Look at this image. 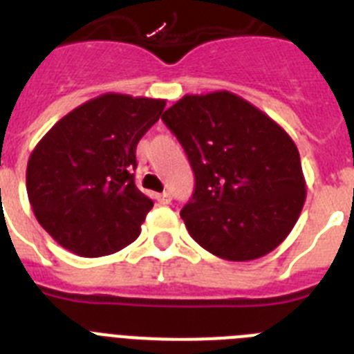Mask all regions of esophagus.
Returning a JSON list of instances; mask_svg holds the SVG:
<instances>
[{
	"instance_id": "obj_1",
	"label": "esophagus",
	"mask_w": 354,
	"mask_h": 354,
	"mask_svg": "<svg viewBox=\"0 0 354 354\" xmlns=\"http://www.w3.org/2000/svg\"><path fill=\"white\" fill-rule=\"evenodd\" d=\"M156 200H158L160 205H169L172 200V196H171V192H162V194L156 196Z\"/></svg>"
}]
</instances>
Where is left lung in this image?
Masks as SVG:
<instances>
[{
    "mask_svg": "<svg viewBox=\"0 0 354 354\" xmlns=\"http://www.w3.org/2000/svg\"><path fill=\"white\" fill-rule=\"evenodd\" d=\"M194 171L180 212L191 237L227 261L270 254L292 232L306 200L295 142L230 91L185 95L162 115Z\"/></svg>",
    "mask_w": 354,
    "mask_h": 354,
    "instance_id": "left-lung-1",
    "label": "left lung"
}]
</instances>
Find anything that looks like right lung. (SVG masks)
Segmentation results:
<instances>
[{
	"instance_id": "1",
	"label": "right lung",
	"mask_w": 354,
	"mask_h": 354,
	"mask_svg": "<svg viewBox=\"0 0 354 354\" xmlns=\"http://www.w3.org/2000/svg\"><path fill=\"white\" fill-rule=\"evenodd\" d=\"M163 99L104 93L62 117L35 145L26 192L41 227L81 257L109 255L140 236L153 201L135 185L136 145Z\"/></svg>"
}]
</instances>
